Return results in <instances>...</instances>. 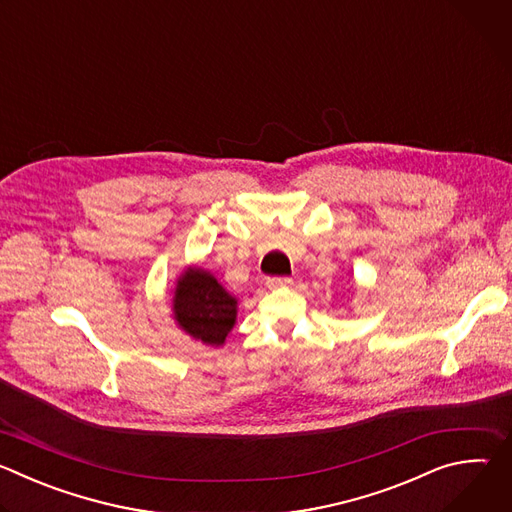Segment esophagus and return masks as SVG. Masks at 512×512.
Returning a JSON list of instances; mask_svg holds the SVG:
<instances>
[{"label":"esophagus","instance_id":"34e87169","mask_svg":"<svg viewBox=\"0 0 512 512\" xmlns=\"http://www.w3.org/2000/svg\"><path fill=\"white\" fill-rule=\"evenodd\" d=\"M291 283H294V281H291V277H269V279H267V287H269V289L289 287Z\"/></svg>","mask_w":512,"mask_h":512}]
</instances>
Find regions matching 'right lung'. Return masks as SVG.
Segmentation results:
<instances>
[{
  "label": "right lung",
  "instance_id": "right-lung-1",
  "mask_svg": "<svg viewBox=\"0 0 512 512\" xmlns=\"http://www.w3.org/2000/svg\"><path fill=\"white\" fill-rule=\"evenodd\" d=\"M172 294L174 320L182 332L212 348L225 346L237 324L239 300L214 273L188 265L178 275Z\"/></svg>",
  "mask_w": 512,
  "mask_h": 512
}]
</instances>
